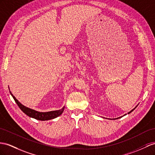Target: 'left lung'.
I'll list each match as a JSON object with an SVG mask.
<instances>
[{
  "label": "left lung",
  "mask_w": 155,
  "mask_h": 155,
  "mask_svg": "<svg viewBox=\"0 0 155 155\" xmlns=\"http://www.w3.org/2000/svg\"><path fill=\"white\" fill-rule=\"evenodd\" d=\"M137 106H136V107H137ZM136 107H135V108H134V109H132V110H130V112H129V113H128V114H130V113H132V111H133V110H134V109H136ZM126 114H124V115H126ZM119 118H120V117H119Z\"/></svg>",
  "instance_id": "1"
}]
</instances>
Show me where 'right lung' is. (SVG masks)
I'll return each instance as SVG.
<instances>
[{"mask_svg": "<svg viewBox=\"0 0 155 155\" xmlns=\"http://www.w3.org/2000/svg\"><path fill=\"white\" fill-rule=\"evenodd\" d=\"M9 90H10V88H9ZM10 92L11 96L13 97L15 103H16L19 107L20 108V109L23 113H24L25 114H27V116H29V117L35 118L38 120H51V119H54L55 118H57L58 117L61 115L62 113L63 112V110H64V109H65V106H63V108H61L59 110H51V111H48V112L37 111V110L30 109L29 107H25V105H22L21 103L15 97V96H13V94H12L10 91Z\"/></svg>", "mask_w": 155, "mask_h": 155, "instance_id": "1", "label": "right lung"}]
</instances>
